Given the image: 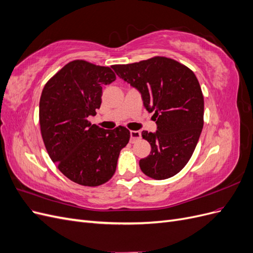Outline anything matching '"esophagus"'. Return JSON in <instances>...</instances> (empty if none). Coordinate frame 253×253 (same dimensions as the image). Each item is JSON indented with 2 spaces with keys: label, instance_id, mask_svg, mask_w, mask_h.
<instances>
[{
  "label": "esophagus",
  "instance_id": "34e87169",
  "mask_svg": "<svg viewBox=\"0 0 253 253\" xmlns=\"http://www.w3.org/2000/svg\"><path fill=\"white\" fill-rule=\"evenodd\" d=\"M129 134H131V142H135L137 139H139L141 137V134L139 131H131Z\"/></svg>",
  "mask_w": 253,
  "mask_h": 253
}]
</instances>
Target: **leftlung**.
I'll use <instances>...</instances> for the list:
<instances>
[{"label":"left lung","mask_w":253,"mask_h":253,"mask_svg":"<svg viewBox=\"0 0 253 253\" xmlns=\"http://www.w3.org/2000/svg\"><path fill=\"white\" fill-rule=\"evenodd\" d=\"M112 67L140 91L145 109L154 112L156 133H141L152 148L139 160L141 171L157 180L172 177L188 164L204 126V96L195 74L162 56Z\"/></svg>","instance_id":"left-lung-1"}]
</instances>
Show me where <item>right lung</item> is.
Here are the masks:
<instances>
[{"instance_id": "add662e5", "label": "right lung", "mask_w": 253, "mask_h": 253, "mask_svg": "<svg viewBox=\"0 0 253 253\" xmlns=\"http://www.w3.org/2000/svg\"><path fill=\"white\" fill-rule=\"evenodd\" d=\"M115 79L109 66L74 60L42 90L39 121L45 148L60 172L81 186L109 181L131 136L125 126L103 129L87 119L100 108L102 85Z\"/></svg>"}]
</instances>
